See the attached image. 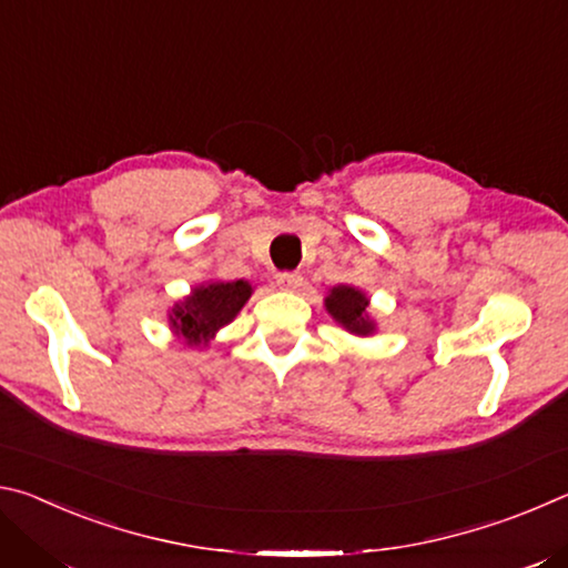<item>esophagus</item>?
Instances as JSON below:
<instances>
[{
    "mask_svg": "<svg viewBox=\"0 0 568 568\" xmlns=\"http://www.w3.org/2000/svg\"><path fill=\"white\" fill-rule=\"evenodd\" d=\"M275 283L283 287V291H297L303 285V275L301 273H277Z\"/></svg>",
    "mask_w": 568,
    "mask_h": 568,
    "instance_id": "esophagus-1",
    "label": "esophagus"
}]
</instances>
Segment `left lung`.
I'll return each mask as SVG.
<instances>
[{
  "label": "left lung",
  "instance_id": "obj_1",
  "mask_svg": "<svg viewBox=\"0 0 568 568\" xmlns=\"http://www.w3.org/2000/svg\"><path fill=\"white\" fill-rule=\"evenodd\" d=\"M325 307L333 315L335 321L345 325L351 333L368 335L373 331V323L365 315V307H368V297L361 291H355L351 285H338L333 287L331 295L325 297Z\"/></svg>",
  "mask_w": 568,
  "mask_h": 568
}]
</instances>
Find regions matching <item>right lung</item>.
Segmentation results:
<instances>
[{"label":"right lung","instance_id":"right-lung-1","mask_svg":"<svg viewBox=\"0 0 568 568\" xmlns=\"http://www.w3.org/2000/svg\"><path fill=\"white\" fill-rule=\"evenodd\" d=\"M253 287L245 281L210 283L192 291L190 297L172 307L170 323L190 345H203L213 338L247 303Z\"/></svg>","mask_w":568,"mask_h":568}]
</instances>
